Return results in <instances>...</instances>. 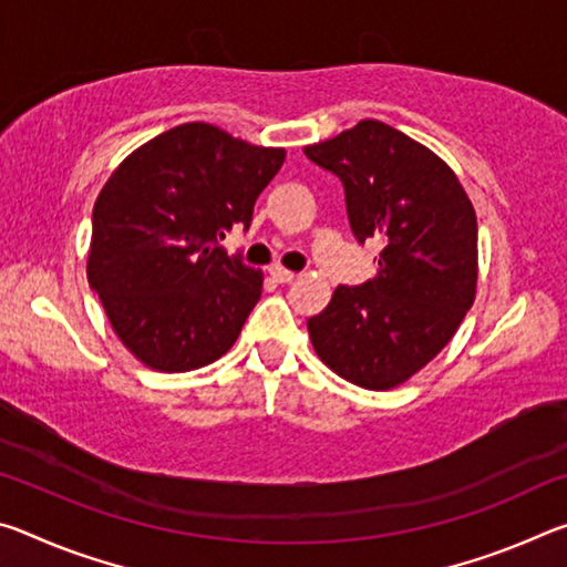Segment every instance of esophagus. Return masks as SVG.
<instances>
[{
	"label": "esophagus",
	"mask_w": 567,
	"mask_h": 567,
	"mask_svg": "<svg viewBox=\"0 0 567 567\" xmlns=\"http://www.w3.org/2000/svg\"><path fill=\"white\" fill-rule=\"evenodd\" d=\"M270 277L280 285H290L297 275L290 272V270H285V267H280V265H275V267H270Z\"/></svg>",
	"instance_id": "esophagus-1"
}]
</instances>
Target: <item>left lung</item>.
Instances as JSON below:
<instances>
[{
	"label": "left lung",
	"instance_id": "1",
	"mask_svg": "<svg viewBox=\"0 0 567 567\" xmlns=\"http://www.w3.org/2000/svg\"><path fill=\"white\" fill-rule=\"evenodd\" d=\"M342 179L354 237L382 239L378 275L340 285L307 320L318 358L352 385L390 390L453 340L477 287V219L435 152L378 120L305 147Z\"/></svg>",
	"mask_w": 567,
	"mask_h": 567
}]
</instances>
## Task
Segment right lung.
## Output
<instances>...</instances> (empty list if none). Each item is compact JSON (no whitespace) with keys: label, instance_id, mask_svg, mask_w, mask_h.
<instances>
[{"label":"right lung","instance_id":"obj_1","mask_svg":"<svg viewBox=\"0 0 567 567\" xmlns=\"http://www.w3.org/2000/svg\"><path fill=\"white\" fill-rule=\"evenodd\" d=\"M282 162V147L187 122L112 172L92 209L87 280L112 330L147 368L197 370L235 344L262 295V272L219 239L249 227Z\"/></svg>","mask_w":567,"mask_h":567}]
</instances>
